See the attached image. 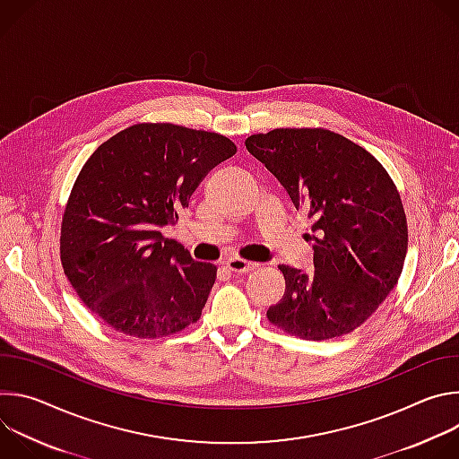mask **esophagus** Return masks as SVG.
<instances>
[{
  "instance_id": "esophagus-1",
  "label": "esophagus",
  "mask_w": 459,
  "mask_h": 459,
  "mask_svg": "<svg viewBox=\"0 0 459 459\" xmlns=\"http://www.w3.org/2000/svg\"><path fill=\"white\" fill-rule=\"evenodd\" d=\"M225 265L232 273H247V271H252V269L257 267V264H252V261H247V259H241V257L227 259Z\"/></svg>"
}]
</instances>
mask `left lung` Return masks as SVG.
Instances as JSON below:
<instances>
[{"label": "left lung", "mask_w": 459, "mask_h": 459, "mask_svg": "<svg viewBox=\"0 0 459 459\" xmlns=\"http://www.w3.org/2000/svg\"><path fill=\"white\" fill-rule=\"evenodd\" d=\"M245 147L312 220L314 273L278 267L285 294L269 321L312 342L352 333L403 271L409 230L394 181L368 151L326 128H274Z\"/></svg>", "instance_id": "8db88e82"}]
</instances>
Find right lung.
<instances>
[{"label": "right lung", "mask_w": 459, "mask_h": 459, "mask_svg": "<svg viewBox=\"0 0 459 459\" xmlns=\"http://www.w3.org/2000/svg\"><path fill=\"white\" fill-rule=\"evenodd\" d=\"M236 145L216 133L138 123L83 165L63 212L61 265L80 299L114 331L163 338L202 316L218 269L161 234Z\"/></svg>", "instance_id": "add662e5"}]
</instances>
